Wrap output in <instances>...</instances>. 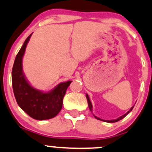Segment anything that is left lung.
<instances>
[{"mask_svg":"<svg viewBox=\"0 0 152 152\" xmlns=\"http://www.w3.org/2000/svg\"><path fill=\"white\" fill-rule=\"evenodd\" d=\"M86 98H87L88 104V107H89V109H90V110L91 111V112H92V108H93V107H92L91 102V101H90V99H89V97H88V94H86ZM133 107H134V106H133V107H131V108H130V110H129V111H128V112L126 113H125L124 115H121V116H120L119 118H117V119H115V120H103V119H101V118H97V117H96V116H95V115H94V117H95V118H96V119L101 120V121H105V122H109V123H113V122H116V121H120V120H121V119H122V118H124V117L126 116V115H127L128 114H129V113H130L131 111H132V109H133Z\"/></svg>","mask_w":152,"mask_h":152,"instance_id":"obj_1","label":"left lung"}]
</instances>
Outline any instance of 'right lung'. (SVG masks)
I'll use <instances>...</instances> for the list:
<instances>
[{"label":"right lung","instance_id":"obj_1","mask_svg":"<svg viewBox=\"0 0 152 152\" xmlns=\"http://www.w3.org/2000/svg\"><path fill=\"white\" fill-rule=\"evenodd\" d=\"M31 35L32 34L26 39L15 58L12 72L14 94L18 105L31 118L50 119L61 110L64 96L72 81L61 83L48 93H43L30 85L23 75L22 61Z\"/></svg>","mask_w":152,"mask_h":152}]
</instances>
